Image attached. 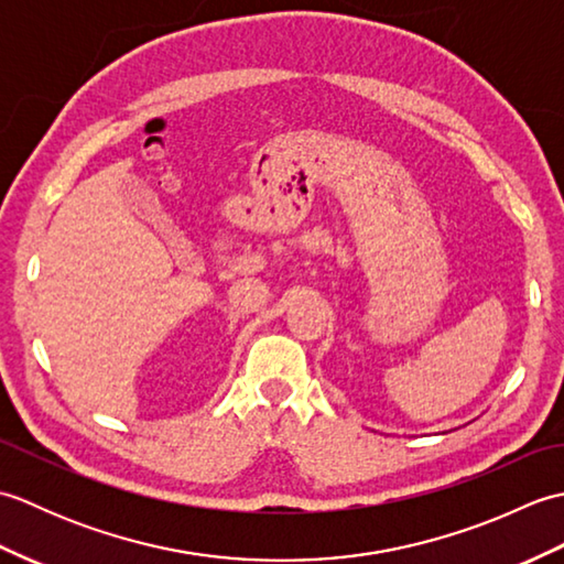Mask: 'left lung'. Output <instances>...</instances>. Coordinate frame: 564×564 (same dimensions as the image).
I'll use <instances>...</instances> for the list:
<instances>
[{"instance_id":"1","label":"left lung","mask_w":564,"mask_h":564,"mask_svg":"<svg viewBox=\"0 0 564 564\" xmlns=\"http://www.w3.org/2000/svg\"><path fill=\"white\" fill-rule=\"evenodd\" d=\"M443 434H446V431H443Z\"/></svg>"}]
</instances>
